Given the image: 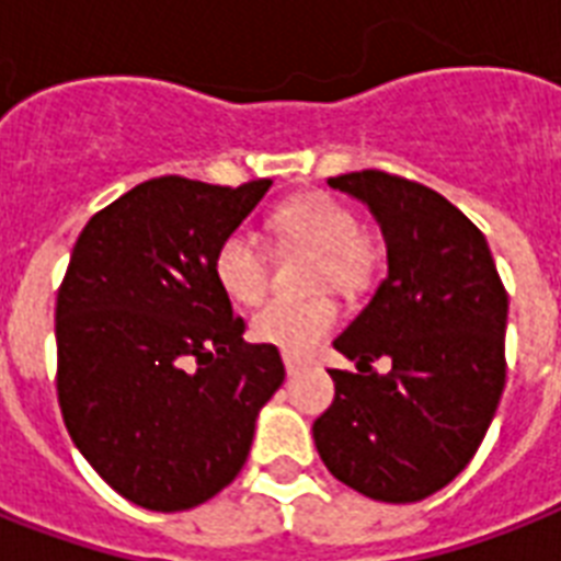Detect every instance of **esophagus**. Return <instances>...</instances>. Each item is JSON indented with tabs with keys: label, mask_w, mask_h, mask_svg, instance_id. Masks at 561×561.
<instances>
[{
	"label": "esophagus",
	"mask_w": 561,
	"mask_h": 561,
	"mask_svg": "<svg viewBox=\"0 0 561 561\" xmlns=\"http://www.w3.org/2000/svg\"><path fill=\"white\" fill-rule=\"evenodd\" d=\"M305 366H308V363H305V359L290 357V354H285V368H288V375H299V371H302Z\"/></svg>",
	"instance_id": "obj_1"
}]
</instances>
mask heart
Masks as SVG:
<instances>
[{"label": "heart", "mask_w": 561, "mask_h": 561, "mask_svg": "<svg viewBox=\"0 0 561 561\" xmlns=\"http://www.w3.org/2000/svg\"><path fill=\"white\" fill-rule=\"evenodd\" d=\"M267 230L282 248L317 250L313 288L334 285L354 296L375 285L383 267V244L359 227V218L343 198L331 193H302L271 209ZM273 253L248 230L218 241L213 271L233 302L259 305L271 285ZM340 308L331 294L308 299H273L250 322V334L290 357H305L336 325Z\"/></svg>", "instance_id": "b5f03b06"}]
</instances>
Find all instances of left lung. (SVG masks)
<instances>
[{"label": "left lung", "mask_w": 561, "mask_h": 561, "mask_svg": "<svg viewBox=\"0 0 561 561\" xmlns=\"http://www.w3.org/2000/svg\"><path fill=\"white\" fill-rule=\"evenodd\" d=\"M383 227L389 276L334 340L357 375L328 368L334 403L313 421L331 476L375 502L438 493L472 461L507 377V290L484 233L430 186L383 170L328 178ZM386 356L392 368H370Z\"/></svg>", "instance_id": "1"}]
</instances>
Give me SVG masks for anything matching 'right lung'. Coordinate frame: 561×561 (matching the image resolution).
<instances>
[{
	"instance_id": "right-lung-1",
	"label": "right lung",
	"mask_w": 561,
	"mask_h": 561,
	"mask_svg": "<svg viewBox=\"0 0 561 561\" xmlns=\"http://www.w3.org/2000/svg\"><path fill=\"white\" fill-rule=\"evenodd\" d=\"M271 178L216 186L149 178L89 218L57 290V400L85 461L154 513L221 493L248 461L256 414L285 380L244 343L213 271L218 241Z\"/></svg>"
}]
</instances>
